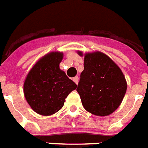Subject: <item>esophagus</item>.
I'll use <instances>...</instances> for the list:
<instances>
[{
  "instance_id": "34e87169",
  "label": "esophagus",
  "mask_w": 148,
  "mask_h": 148,
  "mask_svg": "<svg viewBox=\"0 0 148 148\" xmlns=\"http://www.w3.org/2000/svg\"><path fill=\"white\" fill-rule=\"evenodd\" d=\"M78 79H79V78H78V76H75V77H74V78H73V81H74V82H75V83H76V84H78Z\"/></svg>"
}]
</instances>
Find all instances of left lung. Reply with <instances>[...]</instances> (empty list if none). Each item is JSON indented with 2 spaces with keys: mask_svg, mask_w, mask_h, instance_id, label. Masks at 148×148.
<instances>
[{
  "mask_svg": "<svg viewBox=\"0 0 148 148\" xmlns=\"http://www.w3.org/2000/svg\"><path fill=\"white\" fill-rule=\"evenodd\" d=\"M84 70L81 73L77 91L82 106L95 116L110 115L123 100L127 82L125 75L114 61L103 53H84Z\"/></svg>",
  "mask_w": 148,
  "mask_h": 148,
  "instance_id": "left-lung-1",
  "label": "left lung"
}]
</instances>
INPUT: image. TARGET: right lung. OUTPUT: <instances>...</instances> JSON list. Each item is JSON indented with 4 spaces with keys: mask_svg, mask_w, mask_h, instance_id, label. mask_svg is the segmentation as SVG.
<instances>
[{
    "mask_svg": "<svg viewBox=\"0 0 148 148\" xmlns=\"http://www.w3.org/2000/svg\"><path fill=\"white\" fill-rule=\"evenodd\" d=\"M62 52H51L40 58L28 72L23 93L30 107L38 114L50 116L61 109L67 95L77 85L60 69Z\"/></svg>",
    "mask_w": 148,
    "mask_h": 148,
    "instance_id": "1",
    "label": "right lung"
}]
</instances>
